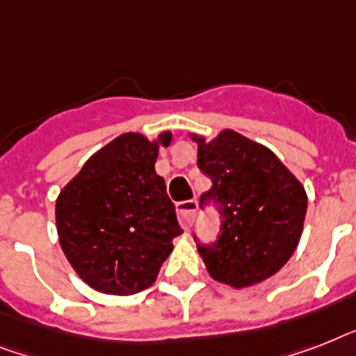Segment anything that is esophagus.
I'll return each mask as SVG.
<instances>
[{"label":"esophagus","mask_w":356,"mask_h":356,"mask_svg":"<svg viewBox=\"0 0 356 356\" xmlns=\"http://www.w3.org/2000/svg\"><path fill=\"white\" fill-rule=\"evenodd\" d=\"M175 209H177V216H179V222H181V227H183L184 231H188L195 220L197 203H195L194 200L179 201L177 205H175Z\"/></svg>","instance_id":"34e87169"}]
</instances>
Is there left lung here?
Returning a JSON list of instances; mask_svg holds the SVG:
<instances>
[{
  "mask_svg": "<svg viewBox=\"0 0 356 356\" xmlns=\"http://www.w3.org/2000/svg\"><path fill=\"white\" fill-rule=\"evenodd\" d=\"M197 142V166L212 186L200 205L214 203L222 216L220 236L197 249L212 279L233 288L253 286L275 275L299 243L307 192L273 151L225 129Z\"/></svg>",
  "mask_w": 356,
  "mask_h": 356,
  "instance_id": "1",
  "label": "left lung"
}]
</instances>
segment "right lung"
Here are the masks:
<instances>
[{"mask_svg": "<svg viewBox=\"0 0 356 356\" xmlns=\"http://www.w3.org/2000/svg\"><path fill=\"white\" fill-rule=\"evenodd\" d=\"M172 133L147 140L123 133L85 162L57 197L58 242L83 281L102 293L131 296L155 282L183 233L166 183L156 175L159 147Z\"/></svg>", "mask_w": 356, "mask_h": 356, "instance_id": "right-lung-1", "label": "right lung"}]
</instances>
